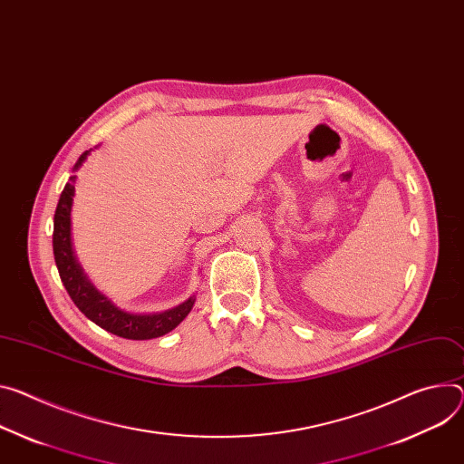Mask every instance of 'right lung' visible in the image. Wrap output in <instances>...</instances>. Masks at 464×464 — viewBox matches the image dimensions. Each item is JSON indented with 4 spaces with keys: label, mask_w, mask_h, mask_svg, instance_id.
Listing matches in <instances>:
<instances>
[{
    "label": "right lung",
    "mask_w": 464,
    "mask_h": 464,
    "mask_svg": "<svg viewBox=\"0 0 464 464\" xmlns=\"http://www.w3.org/2000/svg\"><path fill=\"white\" fill-rule=\"evenodd\" d=\"M92 150L82 153L75 166L73 172L79 170L82 162L87 160ZM75 176L70 178V183H66L53 218V256L55 265L61 276V281L64 288L68 290L72 302L77 305V309L85 314L89 320H92L96 325L103 327L105 331L121 336V339L130 341H150L170 333L176 329L192 311L196 296L185 300L183 304L160 311V313H130L125 309H120L114 305L103 292H100L92 281L87 277L85 270L81 268L73 244H72V203L75 196Z\"/></svg>",
    "instance_id": "right-lung-1"
}]
</instances>
